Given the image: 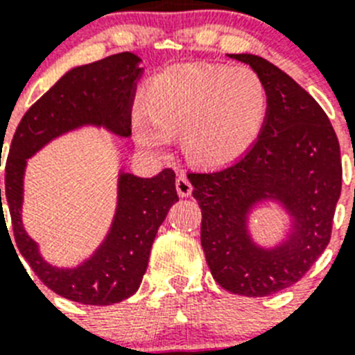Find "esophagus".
Listing matches in <instances>:
<instances>
[{
  "instance_id": "esophagus-1",
  "label": "esophagus",
  "mask_w": 355,
  "mask_h": 355,
  "mask_svg": "<svg viewBox=\"0 0 355 355\" xmlns=\"http://www.w3.org/2000/svg\"><path fill=\"white\" fill-rule=\"evenodd\" d=\"M175 190H178L180 197H188L192 193V183H190V180L184 174L175 178Z\"/></svg>"
}]
</instances>
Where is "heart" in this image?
I'll return each mask as SVG.
<instances>
[{
    "mask_svg": "<svg viewBox=\"0 0 355 355\" xmlns=\"http://www.w3.org/2000/svg\"><path fill=\"white\" fill-rule=\"evenodd\" d=\"M268 89L250 67L172 65L153 78L135 106L137 140L162 153L181 131V147L199 165H227L256 144L268 115Z\"/></svg>",
    "mask_w": 355,
    "mask_h": 355,
    "instance_id": "heart-1",
    "label": "heart"
}]
</instances>
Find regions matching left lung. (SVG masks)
<instances>
[{
	"label": "left lung",
	"mask_w": 355,
	"mask_h": 355,
	"mask_svg": "<svg viewBox=\"0 0 355 355\" xmlns=\"http://www.w3.org/2000/svg\"><path fill=\"white\" fill-rule=\"evenodd\" d=\"M249 64L268 89V115L259 139L229 167L188 172L200 206V245L213 279L243 297H266L306 275L329 245L341 193L340 142L318 103L286 72L256 55ZM281 198L295 218L291 240L274 251L250 241L248 208Z\"/></svg>",
	"instance_id": "left-lung-1"
}]
</instances>
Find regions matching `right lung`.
<instances>
[{
	"label": "right lung",
	"mask_w": 355,
	"mask_h": 355,
	"mask_svg": "<svg viewBox=\"0 0 355 355\" xmlns=\"http://www.w3.org/2000/svg\"><path fill=\"white\" fill-rule=\"evenodd\" d=\"M139 62V56L126 51L69 71L30 106L6 156V205L19 252L49 290L89 306L122 302L139 290L158 227L171 206L180 200L174 171L163 168L149 180L122 174L117 215L103 247L74 270H58L40 258L35 241L21 224L24 165L44 144L81 124H103L114 133L130 137L135 81L142 74Z\"/></svg>",
	"instance_id": "1"
}]
</instances>
